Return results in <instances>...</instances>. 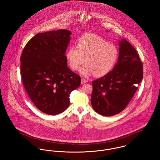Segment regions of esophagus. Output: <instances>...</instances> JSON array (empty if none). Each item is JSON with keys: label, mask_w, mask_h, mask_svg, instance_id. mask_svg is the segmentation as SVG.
<instances>
[{"label": "esophagus", "mask_w": 160, "mask_h": 160, "mask_svg": "<svg viewBox=\"0 0 160 160\" xmlns=\"http://www.w3.org/2000/svg\"><path fill=\"white\" fill-rule=\"evenodd\" d=\"M87 82H88V81L86 79H84V78H82L81 79V84H84L86 83Z\"/></svg>", "instance_id": "1"}]
</instances>
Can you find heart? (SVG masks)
<instances>
[{"instance_id":"1","label":"heart","mask_w":160,"mask_h":160,"mask_svg":"<svg viewBox=\"0 0 160 160\" xmlns=\"http://www.w3.org/2000/svg\"><path fill=\"white\" fill-rule=\"evenodd\" d=\"M77 47H69L65 56L73 69L86 62L79 70L84 76L92 74L97 77L107 75L113 68L118 57V51L114 44L93 34L81 38L77 42Z\"/></svg>"}]
</instances>
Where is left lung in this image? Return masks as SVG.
<instances>
[{
  "label": "left lung",
  "instance_id": "8db88e82",
  "mask_svg": "<svg viewBox=\"0 0 160 160\" xmlns=\"http://www.w3.org/2000/svg\"><path fill=\"white\" fill-rule=\"evenodd\" d=\"M119 57L113 69L92 81L91 104L104 116L121 112L128 105L143 79V67L135 48L128 41L119 40Z\"/></svg>",
  "mask_w": 160,
  "mask_h": 160
}]
</instances>
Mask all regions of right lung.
<instances>
[{"instance_id": "1", "label": "right lung", "mask_w": 160, "mask_h": 160, "mask_svg": "<svg viewBox=\"0 0 160 160\" xmlns=\"http://www.w3.org/2000/svg\"><path fill=\"white\" fill-rule=\"evenodd\" d=\"M71 34L67 29L38 33L26 44L20 58L24 87L37 108L46 114L67 109L71 92L81 84L80 76L67 65Z\"/></svg>"}]
</instances>
